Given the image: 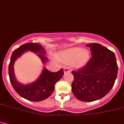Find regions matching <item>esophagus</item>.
Wrapping results in <instances>:
<instances>
[{
    "label": "esophagus",
    "mask_w": 124,
    "mask_h": 124,
    "mask_svg": "<svg viewBox=\"0 0 124 124\" xmlns=\"http://www.w3.org/2000/svg\"><path fill=\"white\" fill-rule=\"evenodd\" d=\"M63 71H64V73H70L71 72V70L69 69V68L65 67L63 70Z\"/></svg>",
    "instance_id": "34e87169"
}]
</instances>
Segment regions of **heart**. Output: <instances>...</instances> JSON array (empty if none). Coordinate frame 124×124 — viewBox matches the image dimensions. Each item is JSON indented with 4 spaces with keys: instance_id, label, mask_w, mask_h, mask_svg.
Returning <instances> with one entry per match:
<instances>
[{
    "instance_id": "b5f03b06",
    "label": "heart",
    "mask_w": 124,
    "mask_h": 124,
    "mask_svg": "<svg viewBox=\"0 0 124 124\" xmlns=\"http://www.w3.org/2000/svg\"><path fill=\"white\" fill-rule=\"evenodd\" d=\"M61 57L68 62L74 61L77 65L82 66L88 61L90 53L88 50H83L80 47H72L62 52Z\"/></svg>"
}]
</instances>
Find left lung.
<instances>
[{"label": "left lung", "mask_w": 124, "mask_h": 124, "mask_svg": "<svg viewBox=\"0 0 124 124\" xmlns=\"http://www.w3.org/2000/svg\"><path fill=\"white\" fill-rule=\"evenodd\" d=\"M90 47L92 58L81 68L72 71L74 77L72 91L78 99L93 101L110 92L118 74L115 55L111 50L98 43L86 45Z\"/></svg>", "instance_id": "obj_1"}]
</instances>
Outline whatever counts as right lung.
<instances>
[{
  "instance_id": "obj_1",
  "label": "right lung",
  "mask_w": 124,
  "mask_h": 124,
  "mask_svg": "<svg viewBox=\"0 0 124 124\" xmlns=\"http://www.w3.org/2000/svg\"><path fill=\"white\" fill-rule=\"evenodd\" d=\"M27 50L39 53L43 63L47 58L44 56L46 51L41 45L37 43H27L15 49L12 54L9 65V76L12 85L19 96L25 99L33 101H39L49 97L54 90L56 83L62 77L63 70L61 69L56 72H52L45 68L40 76L32 84L23 85L15 79L14 72V64L15 60Z\"/></svg>"
}]
</instances>
